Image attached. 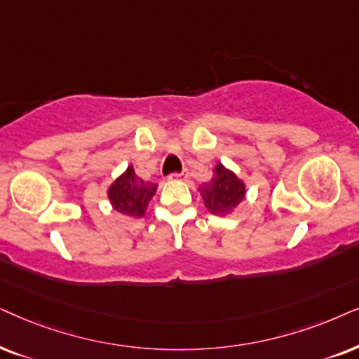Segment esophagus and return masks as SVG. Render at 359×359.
Here are the masks:
<instances>
[{
    "label": "esophagus",
    "instance_id": "34e87169",
    "mask_svg": "<svg viewBox=\"0 0 359 359\" xmlns=\"http://www.w3.org/2000/svg\"><path fill=\"white\" fill-rule=\"evenodd\" d=\"M185 177H187V174H185V172H179V174H170L169 179L170 180L172 179H185Z\"/></svg>",
    "mask_w": 359,
    "mask_h": 359
}]
</instances>
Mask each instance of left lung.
<instances>
[{
	"instance_id": "1",
	"label": "left lung",
	"mask_w": 359,
	"mask_h": 359,
	"mask_svg": "<svg viewBox=\"0 0 359 359\" xmlns=\"http://www.w3.org/2000/svg\"><path fill=\"white\" fill-rule=\"evenodd\" d=\"M198 190L208 212L218 217H226L236 210L246 195L245 182L219 162L215 165L212 180L200 185Z\"/></svg>"
}]
</instances>
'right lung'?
<instances>
[{"label": "right lung", "instance_id": "obj_1", "mask_svg": "<svg viewBox=\"0 0 359 359\" xmlns=\"http://www.w3.org/2000/svg\"><path fill=\"white\" fill-rule=\"evenodd\" d=\"M156 190V184L142 180L135 174L133 165H128V169L109 185L108 198L118 213L130 218H141L144 217L147 205L154 197Z\"/></svg>", "mask_w": 359, "mask_h": 359}]
</instances>
